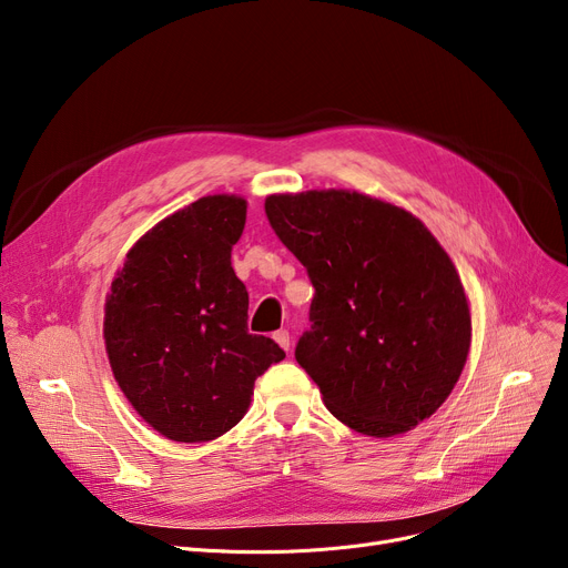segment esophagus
Wrapping results in <instances>:
<instances>
[{
    "label": "esophagus",
    "instance_id": "1",
    "mask_svg": "<svg viewBox=\"0 0 568 568\" xmlns=\"http://www.w3.org/2000/svg\"><path fill=\"white\" fill-rule=\"evenodd\" d=\"M274 341L283 347V349H290V334L285 332V329H281V332H276L274 334Z\"/></svg>",
    "mask_w": 568,
    "mask_h": 568
}]
</instances>
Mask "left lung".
<instances>
[{"mask_svg":"<svg viewBox=\"0 0 568 568\" xmlns=\"http://www.w3.org/2000/svg\"><path fill=\"white\" fill-rule=\"evenodd\" d=\"M264 212L315 287L294 356L356 433L400 435L446 400L471 320L454 262L409 212L356 191L268 195Z\"/></svg>","mask_w":568,"mask_h":568,"instance_id":"8db88e82","label":"left lung"}]
</instances>
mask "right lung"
Wrapping results in <instances>:
<instances>
[{"instance_id": "obj_1", "label": "right lung", "mask_w": 568, "mask_h": 568, "mask_svg": "<svg viewBox=\"0 0 568 568\" xmlns=\"http://www.w3.org/2000/svg\"><path fill=\"white\" fill-rule=\"evenodd\" d=\"M246 200L206 195L149 230L105 302L116 384L174 442H209L242 422L255 379L285 359L248 332V292L232 268Z\"/></svg>"}]
</instances>
